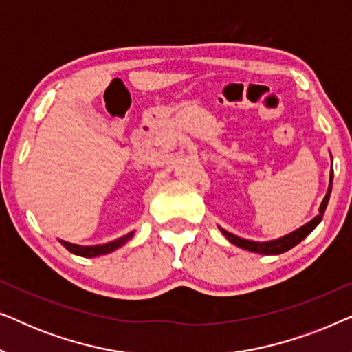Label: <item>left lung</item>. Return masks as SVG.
Returning <instances> with one entry per match:
<instances>
[{"instance_id":"1","label":"left lung","mask_w":352,"mask_h":352,"mask_svg":"<svg viewBox=\"0 0 352 352\" xmlns=\"http://www.w3.org/2000/svg\"><path fill=\"white\" fill-rule=\"evenodd\" d=\"M331 182H333V173H330L329 190H327L324 200H322L320 208H319V214H317L314 219H311L309 223L302 226V228L296 229L295 232H292V234H288V235H283V237L277 239V240H269V242H253V240L240 239V237H237V235L230 234V232H228V230H224V229H221V228H219V230H221V232H223L224 237L228 239L230 243H234L235 247H239V248L248 250V252L259 253V254H280V253H285L290 248L295 247V245L300 243L302 239H306L307 235H309L312 230L317 228V224L320 223L322 218H324L325 208H327V205H329L330 194H331Z\"/></svg>"}]
</instances>
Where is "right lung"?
Here are the masks:
<instances>
[{
	"label": "right lung",
	"mask_w": 352,
	"mask_h": 352,
	"mask_svg": "<svg viewBox=\"0 0 352 352\" xmlns=\"http://www.w3.org/2000/svg\"><path fill=\"white\" fill-rule=\"evenodd\" d=\"M134 235V232H129L124 235V237H120L117 240H113V242H109V243H104V245H93V247H83V245H75V243H70V242H65V240H59V242L64 245V247L69 250L70 253L74 254H78V256H85V258H94V256H100V254H107V253H112L113 250H117L122 247L128 242L129 239H131Z\"/></svg>",
	"instance_id": "right-lung-1"
}]
</instances>
